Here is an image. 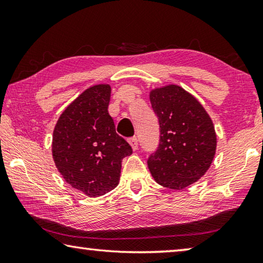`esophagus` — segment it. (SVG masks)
I'll return each mask as SVG.
<instances>
[{
  "label": "esophagus",
  "mask_w": 263,
  "mask_h": 263,
  "mask_svg": "<svg viewBox=\"0 0 263 263\" xmlns=\"http://www.w3.org/2000/svg\"><path fill=\"white\" fill-rule=\"evenodd\" d=\"M128 144L131 145V147H132L133 151H137V148H138V139L136 137L130 138V139H128Z\"/></svg>",
  "instance_id": "obj_1"
}]
</instances>
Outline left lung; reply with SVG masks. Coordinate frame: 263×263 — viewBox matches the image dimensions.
<instances>
[{
  "label": "left lung",
  "mask_w": 263,
  "mask_h": 263,
  "mask_svg": "<svg viewBox=\"0 0 263 263\" xmlns=\"http://www.w3.org/2000/svg\"><path fill=\"white\" fill-rule=\"evenodd\" d=\"M149 101L160 124V144L148 158V169L160 185L182 190L210 168L217 135L199 101L177 84L154 88Z\"/></svg>",
  "instance_id": "1"
}]
</instances>
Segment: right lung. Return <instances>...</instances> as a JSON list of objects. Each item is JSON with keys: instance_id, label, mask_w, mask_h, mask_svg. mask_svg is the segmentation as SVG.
<instances>
[{"instance_id": "obj_1", "label": "right lung", "mask_w": 263, "mask_h": 263, "mask_svg": "<svg viewBox=\"0 0 263 263\" xmlns=\"http://www.w3.org/2000/svg\"><path fill=\"white\" fill-rule=\"evenodd\" d=\"M110 95L106 83L86 89L62 111L53 131L55 167L70 186L89 197L115 189L122 160L132 154L108 112Z\"/></svg>"}]
</instances>
